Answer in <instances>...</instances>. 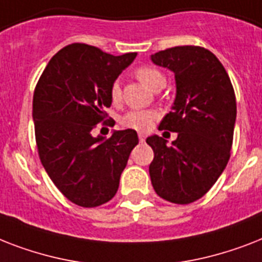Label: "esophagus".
Returning a JSON list of instances; mask_svg holds the SVG:
<instances>
[{
  "label": "esophagus",
  "mask_w": 262,
  "mask_h": 262,
  "mask_svg": "<svg viewBox=\"0 0 262 262\" xmlns=\"http://www.w3.org/2000/svg\"><path fill=\"white\" fill-rule=\"evenodd\" d=\"M145 139H147V136L144 135V133H139V140L141 141V143H144V141H145Z\"/></svg>",
  "instance_id": "34e87169"
}]
</instances>
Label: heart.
Wrapping results in <instances>:
<instances>
[{"label":"heart","mask_w":262,"mask_h":262,"mask_svg":"<svg viewBox=\"0 0 262 262\" xmlns=\"http://www.w3.org/2000/svg\"><path fill=\"white\" fill-rule=\"evenodd\" d=\"M135 75L140 81H143L147 87L154 91H159L166 85V76L160 69L152 65H141L136 69ZM110 98L113 103H119L122 98L121 83L115 80L110 87ZM158 119V114L151 110H132L121 118V123L125 127L136 129V130H149Z\"/></svg>","instance_id":"b5f03b06"}]
</instances>
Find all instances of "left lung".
Instances as JSON below:
<instances>
[{"mask_svg": "<svg viewBox=\"0 0 262 262\" xmlns=\"http://www.w3.org/2000/svg\"><path fill=\"white\" fill-rule=\"evenodd\" d=\"M175 73L177 96L159 130L177 132L172 145L159 136L147 144L156 194L174 204H190L211 189L231 155L236 118L235 92L216 55L200 46H177L151 57Z\"/></svg>", "mask_w": 262, "mask_h": 262, "instance_id": "obj_1", "label": "left lung"}]
</instances>
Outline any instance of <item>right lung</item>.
<instances>
[{"label":"right lung","mask_w":262,"mask_h":262,"mask_svg":"<svg viewBox=\"0 0 262 262\" xmlns=\"http://www.w3.org/2000/svg\"><path fill=\"white\" fill-rule=\"evenodd\" d=\"M136 53L111 55L85 43H72L50 59L32 100L39 159L58 190L76 205L99 207L115 195L132 149L133 129L94 137L99 122L113 125L106 107L110 87Z\"/></svg>","instance_id":"obj_1"}]
</instances>
